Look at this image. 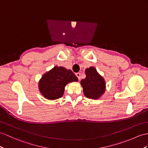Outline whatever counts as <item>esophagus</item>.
Instances as JSON below:
<instances>
[{
	"instance_id": "1",
	"label": "esophagus",
	"mask_w": 148,
	"mask_h": 148,
	"mask_svg": "<svg viewBox=\"0 0 148 148\" xmlns=\"http://www.w3.org/2000/svg\"><path fill=\"white\" fill-rule=\"evenodd\" d=\"M80 73H76V76L77 77V78H78V80H80Z\"/></svg>"
}]
</instances>
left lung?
I'll list each match as a JSON object with an SVG mask.
<instances>
[{
  "label": "left lung",
  "instance_id": "1",
  "mask_svg": "<svg viewBox=\"0 0 148 148\" xmlns=\"http://www.w3.org/2000/svg\"><path fill=\"white\" fill-rule=\"evenodd\" d=\"M86 78L81 80L84 95L92 99H98L106 90V82L94 67L85 70Z\"/></svg>",
  "mask_w": 148,
  "mask_h": 148
}]
</instances>
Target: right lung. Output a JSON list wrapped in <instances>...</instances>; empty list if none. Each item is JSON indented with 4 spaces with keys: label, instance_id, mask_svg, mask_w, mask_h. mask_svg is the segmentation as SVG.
Segmentation results:
<instances>
[{
    "label": "right lung",
    "instance_id": "1",
    "mask_svg": "<svg viewBox=\"0 0 148 148\" xmlns=\"http://www.w3.org/2000/svg\"><path fill=\"white\" fill-rule=\"evenodd\" d=\"M77 81L78 78L73 71L56 66L42 75L39 82V89L46 99L55 100L63 96L66 84Z\"/></svg>",
    "mask_w": 148,
    "mask_h": 148
}]
</instances>
